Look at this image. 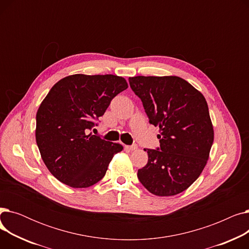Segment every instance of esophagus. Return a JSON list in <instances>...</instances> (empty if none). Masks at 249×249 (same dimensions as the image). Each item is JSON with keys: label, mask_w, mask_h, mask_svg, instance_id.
<instances>
[{"label": "esophagus", "mask_w": 249, "mask_h": 249, "mask_svg": "<svg viewBox=\"0 0 249 249\" xmlns=\"http://www.w3.org/2000/svg\"><path fill=\"white\" fill-rule=\"evenodd\" d=\"M126 148H127V149H129V150L133 151V150L137 149V145H136V144H133V145H130V146H126Z\"/></svg>", "instance_id": "1"}]
</instances>
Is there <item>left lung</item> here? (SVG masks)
I'll return each instance as SVG.
<instances>
[{"mask_svg": "<svg viewBox=\"0 0 249 249\" xmlns=\"http://www.w3.org/2000/svg\"><path fill=\"white\" fill-rule=\"evenodd\" d=\"M129 84L149 123L160 127V148H144L148 161L138 169L140 182L160 197L186 191L202 174L214 141L205 97L175 75H138L129 77Z\"/></svg>", "mask_w": 249, "mask_h": 249, "instance_id": "obj_1", "label": "left lung"}]
</instances>
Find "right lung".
Masks as SVG:
<instances>
[{"mask_svg":"<svg viewBox=\"0 0 249 249\" xmlns=\"http://www.w3.org/2000/svg\"><path fill=\"white\" fill-rule=\"evenodd\" d=\"M128 88L122 76L72 74L51 88L36 114V143L51 175L71 188L93 186L123 146L89 133L112 99Z\"/></svg>","mask_w":249,"mask_h":249,"instance_id":"add662e5","label":"right lung"}]
</instances>
